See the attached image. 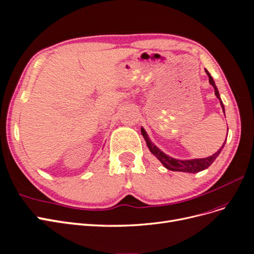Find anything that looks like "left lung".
I'll return each instance as SVG.
<instances>
[{
	"mask_svg": "<svg viewBox=\"0 0 254 254\" xmlns=\"http://www.w3.org/2000/svg\"><path fill=\"white\" fill-rule=\"evenodd\" d=\"M205 72L206 74L208 75V78H209V83L211 84V86L213 87L214 89V94L215 96H217L220 100V103L222 106V110L223 112L225 113V108H224V105L222 102V99L220 97V94H219V90L217 88V86H215L214 83V80L213 78L211 77L210 73L205 69ZM141 134L145 140L146 142V145L148 147L149 151H151V153L158 159L159 161H160L165 168H167V170L170 171H173V172H182V173H190V174H196L199 173L201 171H204L206 170V168H208L212 162L215 160V159L218 158V156L220 155L221 151L223 149L224 145H225V142L224 144L222 145V147L219 149V151L213 154L212 156H209L207 158H202V159H190V160H178V159H175V158H172L170 156H167L166 154H164L161 149H159L152 141L151 139H149L147 133L145 132V129L143 127H141Z\"/></svg>",
	"mask_w": 254,
	"mask_h": 254,
	"instance_id": "left-lung-1",
	"label": "left lung"
}]
</instances>
